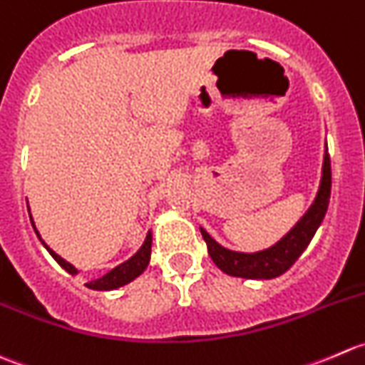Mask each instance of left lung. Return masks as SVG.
<instances>
[{
	"label": "left lung",
	"mask_w": 365,
	"mask_h": 365,
	"mask_svg": "<svg viewBox=\"0 0 365 365\" xmlns=\"http://www.w3.org/2000/svg\"><path fill=\"white\" fill-rule=\"evenodd\" d=\"M331 190V170L328 149H324L323 156V172H321L319 190L316 198L307 209L305 215L294 223L293 229L280 237L275 245L259 252H236L230 248L222 247L215 237L209 236L207 230L200 227L202 237L207 245V252L212 262L230 277H241V279L252 280H269L286 273L294 264L298 257L304 254L309 247L310 240L316 234L317 227L323 222L327 215L328 202H330Z\"/></svg>",
	"instance_id": "obj_1"
}]
</instances>
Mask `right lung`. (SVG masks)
I'll list each match as a JSON object with an SVG mask.
<instances>
[{"instance_id": "1", "label": "right lung", "mask_w": 365, "mask_h": 365, "mask_svg": "<svg viewBox=\"0 0 365 365\" xmlns=\"http://www.w3.org/2000/svg\"><path fill=\"white\" fill-rule=\"evenodd\" d=\"M28 211H30V207H28ZM30 222H31V225H34L35 234H37V237L41 240V243L46 247V250L51 254V257L58 262L65 272L71 273V275H78V269H76L71 262L65 261L63 257H60L55 250H51V248L46 245V241L42 240L41 234H38V230H37V227H35V222H34V218H31V215H30ZM150 248H153V232L149 230L145 236V241H143V245L140 247V250L136 252L133 257H129L128 261H124L122 264L115 266V268L111 269V272H108L106 275L86 282V287H88V289H93V291H111V289H117V287H122V286H125V284L133 282V280H135L136 277L142 275V273L145 272L147 266H149Z\"/></svg>"}]
</instances>
